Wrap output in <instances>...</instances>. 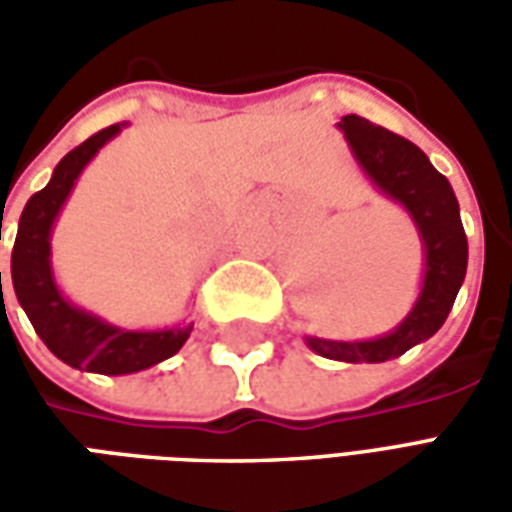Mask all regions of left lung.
<instances>
[{"instance_id": "8db88e82", "label": "left lung", "mask_w": 512, "mask_h": 512, "mask_svg": "<svg viewBox=\"0 0 512 512\" xmlns=\"http://www.w3.org/2000/svg\"><path fill=\"white\" fill-rule=\"evenodd\" d=\"M337 126L343 128L351 153L367 178L376 183V189L384 191L389 200L400 202L414 219L425 249V277L419 299L395 332L362 343L307 337L312 351L326 359L373 365L403 356L408 348L439 332L466 277L469 244L450 180L430 164L414 142L373 126L359 115H345Z\"/></svg>"}]
</instances>
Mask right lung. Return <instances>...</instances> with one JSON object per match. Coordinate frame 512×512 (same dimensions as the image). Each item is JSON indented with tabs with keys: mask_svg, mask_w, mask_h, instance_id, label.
Segmentation results:
<instances>
[{
	"mask_svg": "<svg viewBox=\"0 0 512 512\" xmlns=\"http://www.w3.org/2000/svg\"><path fill=\"white\" fill-rule=\"evenodd\" d=\"M120 128L123 126L98 131L62 158L51 175L49 186L32 194L24 205V213L18 219L13 257H10V274H13L18 304L24 307L29 323L35 326L46 348L65 365L90 370V373H104V376H126V373H139V370L158 365L172 354H178L191 334V323L161 329V332L117 329L112 323L73 307L60 293L51 274L49 238L54 219L60 216V208L68 200L82 169L93 161L95 153L112 136L120 134Z\"/></svg>",
	"mask_w": 512,
	"mask_h": 512,
	"instance_id": "add662e5",
	"label": "right lung"
}]
</instances>
